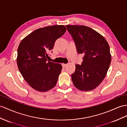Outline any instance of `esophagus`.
I'll use <instances>...</instances> for the list:
<instances>
[{
  "label": "esophagus",
  "mask_w": 127,
  "mask_h": 127,
  "mask_svg": "<svg viewBox=\"0 0 127 127\" xmlns=\"http://www.w3.org/2000/svg\"><path fill=\"white\" fill-rule=\"evenodd\" d=\"M67 66V64H62V66H63V67H65L66 66Z\"/></svg>",
  "instance_id": "esophagus-1"
}]
</instances>
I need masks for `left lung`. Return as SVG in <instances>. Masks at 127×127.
<instances>
[{
	"mask_svg": "<svg viewBox=\"0 0 127 127\" xmlns=\"http://www.w3.org/2000/svg\"><path fill=\"white\" fill-rule=\"evenodd\" d=\"M78 54L84 55L83 62L76 65L71 74L73 85L83 91L92 90L105 78L111 62L108 42L93 29L85 26L66 25Z\"/></svg>",
	"mask_w": 127,
	"mask_h": 127,
	"instance_id": "obj_1",
	"label": "left lung"
}]
</instances>
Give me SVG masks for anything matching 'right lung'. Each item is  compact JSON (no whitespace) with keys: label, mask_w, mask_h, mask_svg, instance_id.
<instances>
[{"label":"right lung","mask_w":127,"mask_h":127,"mask_svg":"<svg viewBox=\"0 0 127 127\" xmlns=\"http://www.w3.org/2000/svg\"><path fill=\"white\" fill-rule=\"evenodd\" d=\"M66 30L63 25L38 28L25 37L19 44L17 59L18 69L34 90L46 92L56 85L62 66L47 62L48 53Z\"/></svg>","instance_id":"obj_1"}]
</instances>
